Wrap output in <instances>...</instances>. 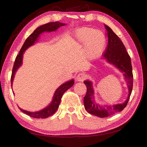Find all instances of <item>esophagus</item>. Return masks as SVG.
<instances>
[{"label": "esophagus", "mask_w": 147, "mask_h": 147, "mask_svg": "<svg viewBox=\"0 0 147 147\" xmlns=\"http://www.w3.org/2000/svg\"><path fill=\"white\" fill-rule=\"evenodd\" d=\"M86 75L84 73H79L76 76V80L78 82H82L85 80Z\"/></svg>", "instance_id": "34e87169"}]
</instances>
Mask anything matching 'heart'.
<instances>
[{
    "label": "heart",
    "instance_id": "b5f03b06",
    "mask_svg": "<svg viewBox=\"0 0 147 147\" xmlns=\"http://www.w3.org/2000/svg\"><path fill=\"white\" fill-rule=\"evenodd\" d=\"M75 37L78 43H84V55L87 59L97 58L105 49L106 39L100 30L84 27L77 30Z\"/></svg>",
    "mask_w": 147,
    "mask_h": 147
}]
</instances>
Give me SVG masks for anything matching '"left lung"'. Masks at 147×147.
I'll return each instance as SVG.
<instances>
[{
    "label": "left lung",
    "instance_id": "left-lung-1",
    "mask_svg": "<svg viewBox=\"0 0 147 147\" xmlns=\"http://www.w3.org/2000/svg\"><path fill=\"white\" fill-rule=\"evenodd\" d=\"M106 35L108 38V43L103 58L108 63L113 65L123 73L124 80L127 83L128 96L124 102L111 106H100L94 100V90L92 82L89 80L84 82L87 88V93L84 97V104L86 110L92 115L100 118L107 117L117 112L123 110L127 105L133 88V73L131 59L126 51L123 42L108 26L104 25Z\"/></svg>",
    "mask_w": 147,
    "mask_h": 147
}]
</instances>
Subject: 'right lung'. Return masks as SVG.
Returning <instances> with one entry per match:
<instances>
[{
  "mask_svg": "<svg viewBox=\"0 0 147 147\" xmlns=\"http://www.w3.org/2000/svg\"><path fill=\"white\" fill-rule=\"evenodd\" d=\"M65 25V24L59 23L58 21L56 22H52V23H49L43 25L39 26L38 28H37L33 32V33L30 34L28 38L26 39L25 42H24L23 47H21V50H20L19 53L18 55L17 56L16 60H15V63L13 64V69H12V73L11 76V85L12 86V84H13V80L14 78L15 74H16V71L19 67H21L23 63V56L24 52L29 47H30L35 43L37 40L38 39V38L41 33H43L44 32H53L56 30L59 27ZM74 83V80H71L70 81L67 82L62 84L59 88L56 89V91L54 93L53 99L52 100L51 103L49 104L48 106H47L46 108L40 110L39 111H36V112H30V111H28L26 110H23L21 108L19 109H21V111H23L26 115H28L30 117L34 118L37 119H45L53 115V114L56 112L57 109H58V107L59 104H60L61 99L62 96H63V93L65 92L67 89L71 88L72 86H73Z\"/></svg>",
  "mask_w": 147,
  "mask_h": 147,
  "instance_id": "right-lung-1",
  "label": "right lung"
}]
</instances>
